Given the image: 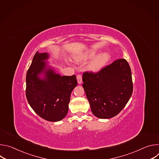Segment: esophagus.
Wrapping results in <instances>:
<instances>
[{
	"instance_id": "esophagus-1",
	"label": "esophagus",
	"mask_w": 159,
	"mask_h": 159,
	"mask_svg": "<svg viewBox=\"0 0 159 159\" xmlns=\"http://www.w3.org/2000/svg\"><path fill=\"white\" fill-rule=\"evenodd\" d=\"M77 82H78V83H79V84H80L82 83V78L81 75H78L77 76Z\"/></svg>"
}]
</instances>
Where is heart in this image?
<instances>
[{
	"label": "heart",
	"instance_id": "obj_1",
	"mask_svg": "<svg viewBox=\"0 0 159 159\" xmlns=\"http://www.w3.org/2000/svg\"><path fill=\"white\" fill-rule=\"evenodd\" d=\"M97 53L95 50H88L80 53L74 58V60L77 63H82L91 59ZM110 59L109 54L103 52L96 55L93 58L87 66V69L91 72H98L106 66Z\"/></svg>",
	"mask_w": 159,
	"mask_h": 159
}]
</instances>
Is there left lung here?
<instances>
[{
    "instance_id": "obj_1",
    "label": "left lung",
    "mask_w": 159,
    "mask_h": 159,
    "mask_svg": "<svg viewBox=\"0 0 159 159\" xmlns=\"http://www.w3.org/2000/svg\"><path fill=\"white\" fill-rule=\"evenodd\" d=\"M82 86L94 116L109 119L125 107L133 93L129 65L119 59L96 74L85 72Z\"/></svg>"
}]
</instances>
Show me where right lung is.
<instances>
[{
  "mask_svg": "<svg viewBox=\"0 0 159 159\" xmlns=\"http://www.w3.org/2000/svg\"><path fill=\"white\" fill-rule=\"evenodd\" d=\"M49 53L34 55L26 74V95L29 104L45 120H63L69 111L70 94L77 85L75 75L61 76L47 61Z\"/></svg>",
  "mask_w": 159,
  "mask_h": 159,
  "instance_id": "1",
  "label": "right lung"
}]
</instances>
